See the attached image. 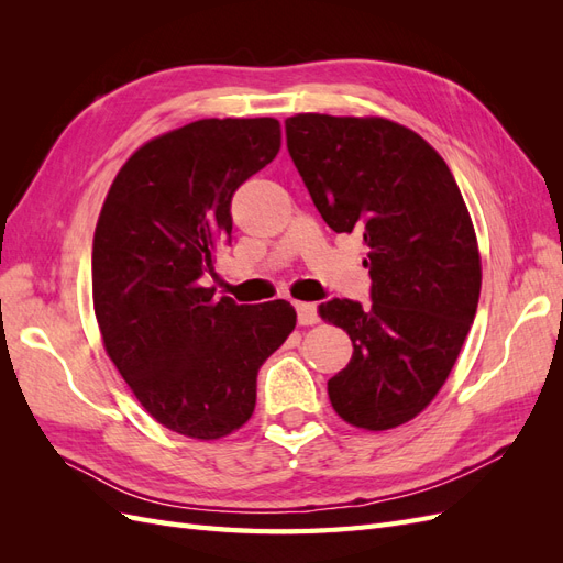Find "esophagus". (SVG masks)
Here are the masks:
<instances>
[{
  "instance_id": "1",
  "label": "esophagus",
  "mask_w": 563,
  "mask_h": 563,
  "mask_svg": "<svg viewBox=\"0 0 563 563\" xmlns=\"http://www.w3.org/2000/svg\"><path fill=\"white\" fill-rule=\"evenodd\" d=\"M296 312H298L300 327H312V323L319 321L314 302H296Z\"/></svg>"
}]
</instances>
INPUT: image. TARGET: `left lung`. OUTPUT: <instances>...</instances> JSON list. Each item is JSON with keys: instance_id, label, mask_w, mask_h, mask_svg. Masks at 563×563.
<instances>
[{"instance_id": "1", "label": "left lung", "mask_w": 563, "mask_h": 563, "mask_svg": "<svg viewBox=\"0 0 563 563\" xmlns=\"http://www.w3.org/2000/svg\"><path fill=\"white\" fill-rule=\"evenodd\" d=\"M286 145L327 225L368 249L373 302L319 305L354 347L329 380L331 406L354 428H399L446 383L476 314L482 255L465 199L439 152L385 117L294 114Z\"/></svg>"}]
</instances>
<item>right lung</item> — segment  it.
Segmentation results:
<instances>
[{
  "instance_id": "obj_1",
  "label": "right lung",
  "mask_w": 563,
  "mask_h": 563,
  "mask_svg": "<svg viewBox=\"0 0 563 563\" xmlns=\"http://www.w3.org/2000/svg\"><path fill=\"white\" fill-rule=\"evenodd\" d=\"M272 117L199 119L119 168L93 234V310L106 352L164 428L213 441L255 408V376L296 329L291 302L236 305L201 277L232 234L236 187L277 157Z\"/></svg>"
}]
</instances>
